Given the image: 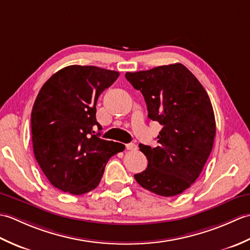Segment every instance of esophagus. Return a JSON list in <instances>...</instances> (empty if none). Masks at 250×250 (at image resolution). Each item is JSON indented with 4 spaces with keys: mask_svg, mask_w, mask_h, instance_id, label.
Instances as JSON below:
<instances>
[{
    "mask_svg": "<svg viewBox=\"0 0 250 250\" xmlns=\"http://www.w3.org/2000/svg\"><path fill=\"white\" fill-rule=\"evenodd\" d=\"M125 148L128 150H136V145L135 144H133V143H129V144H126L125 145Z\"/></svg>",
    "mask_w": 250,
    "mask_h": 250,
    "instance_id": "esophagus-1",
    "label": "esophagus"
}]
</instances>
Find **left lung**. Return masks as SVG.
I'll use <instances>...</instances> for the list:
<instances>
[{
	"instance_id": "8db88e82",
	"label": "left lung",
	"mask_w": 250,
	"mask_h": 250,
	"mask_svg": "<svg viewBox=\"0 0 250 250\" xmlns=\"http://www.w3.org/2000/svg\"><path fill=\"white\" fill-rule=\"evenodd\" d=\"M125 78L142 92L148 118L162 125L157 147L140 144L148 166L134 178L158 195L180 194L199 177L213 149L216 122L208 94L182 63L128 72Z\"/></svg>"
}]
</instances>
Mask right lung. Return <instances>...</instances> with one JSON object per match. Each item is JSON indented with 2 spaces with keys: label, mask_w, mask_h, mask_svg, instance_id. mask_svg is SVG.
<instances>
[{
  "label": "right lung",
  "mask_w": 250,
  "mask_h": 250,
  "mask_svg": "<svg viewBox=\"0 0 250 250\" xmlns=\"http://www.w3.org/2000/svg\"><path fill=\"white\" fill-rule=\"evenodd\" d=\"M119 76L93 65H70L54 74L32 108L31 132L37 163L54 187L74 195L98 187L110 157L125 145L100 139L93 126L98 99Z\"/></svg>",
  "instance_id": "add662e5"
}]
</instances>
